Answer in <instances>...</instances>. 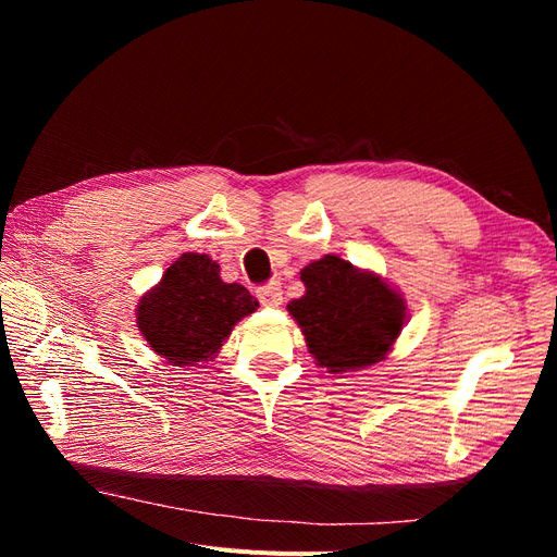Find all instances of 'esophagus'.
Segmentation results:
<instances>
[{"instance_id":"obj_1","label":"esophagus","mask_w":557,"mask_h":557,"mask_svg":"<svg viewBox=\"0 0 557 557\" xmlns=\"http://www.w3.org/2000/svg\"><path fill=\"white\" fill-rule=\"evenodd\" d=\"M258 299L262 301V307H269V309H276L281 307L283 301V290H281V283H267L262 285V288L258 290Z\"/></svg>"}]
</instances>
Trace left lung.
<instances>
[{"mask_svg":"<svg viewBox=\"0 0 557 557\" xmlns=\"http://www.w3.org/2000/svg\"><path fill=\"white\" fill-rule=\"evenodd\" d=\"M307 293L288 305L315 364L330 374L385 358L399 336L407 305L381 276L325 256L301 269Z\"/></svg>","mask_w":557,"mask_h":557,"instance_id":"1","label":"left lung"}]
</instances>
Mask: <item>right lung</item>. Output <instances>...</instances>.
<instances>
[{"label": "right lung", "mask_w": 557, "mask_h": 557, "mask_svg": "<svg viewBox=\"0 0 557 557\" xmlns=\"http://www.w3.org/2000/svg\"><path fill=\"white\" fill-rule=\"evenodd\" d=\"M256 309L258 299L244 285L225 283L209 256L183 252L141 297L137 325L166 362L195 367L213 360L232 327Z\"/></svg>", "instance_id": "add662e5"}]
</instances>
